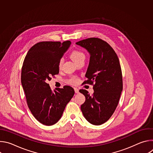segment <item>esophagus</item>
<instances>
[{
  "label": "esophagus",
  "instance_id": "1",
  "mask_svg": "<svg viewBox=\"0 0 153 153\" xmlns=\"http://www.w3.org/2000/svg\"><path fill=\"white\" fill-rule=\"evenodd\" d=\"M74 91H75V93H76V94H77V93H79V89H77V88H74Z\"/></svg>",
  "mask_w": 153,
  "mask_h": 153
}]
</instances>
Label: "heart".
<instances>
[{"mask_svg":"<svg viewBox=\"0 0 153 153\" xmlns=\"http://www.w3.org/2000/svg\"><path fill=\"white\" fill-rule=\"evenodd\" d=\"M71 57L72 58V59L76 63L77 62L84 59L85 58V56L84 54V53L79 50H74L71 54ZM63 59H60L59 62V67L61 68L62 65L63 64ZM79 82V79L78 78L76 77H73L71 78H70L68 80V83L72 85H76Z\"/></svg>","mask_w":153,"mask_h":153,"instance_id":"obj_1","label":"heart"}]
</instances>
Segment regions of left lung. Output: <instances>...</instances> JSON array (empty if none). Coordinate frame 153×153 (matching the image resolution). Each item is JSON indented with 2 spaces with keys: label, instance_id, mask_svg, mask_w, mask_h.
Returning <instances> with one entry per match:
<instances>
[{
  "label": "left lung",
  "instance_id": "left-lung-1",
  "mask_svg": "<svg viewBox=\"0 0 153 153\" xmlns=\"http://www.w3.org/2000/svg\"><path fill=\"white\" fill-rule=\"evenodd\" d=\"M90 54V59L84 83L93 85L91 96L85 90L79 92L85 97L81 105L85 118L90 123L100 125L114 113L123 90L122 74L119 58L108 43L96 37L76 42Z\"/></svg>",
  "mask_w": 153,
  "mask_h": 153
}]
</instances>
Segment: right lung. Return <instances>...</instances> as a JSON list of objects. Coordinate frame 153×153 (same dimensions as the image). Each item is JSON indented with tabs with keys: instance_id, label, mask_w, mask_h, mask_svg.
<instances>
[{
	"instance_id": "add662e5",
	"label": "right lung",
	"mask_w": 153,
	"mask_h": 153,
	"mask_svg": "<svg viewBox=\"0 0 153 153\" xmlns=\"http://www.w3.org/2000/svg\"><path fill=\"white\" fill-rule=\"evenodd\" d=\"M67 40L40 42L33 45L24 59L21 83L28 106L41 123L50 126L61 118L65 106L74 94L70 86L53 92L48 82L59 73V62L71 45Z\"/></svg>"
}]
</instances>
